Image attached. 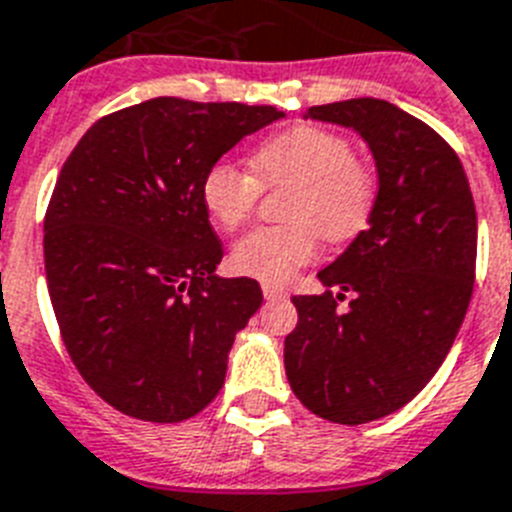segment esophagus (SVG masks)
<instances>
[{"mask_svg":"<svg viewBox=\"0 0 512 512\" xmlns=\"http://www.w3.org/2000/svg\"><path fill=\"white\" fill-rule=\"evenodd\" d=\"M263 294H265V299H286V296H289L283 286H278V283H270V281L263 283Z\"/></svg>","mask_w":512,"mask_h":512,"instance_id":"esophagus-1","label":"esophagus"}]
</instances>
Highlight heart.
<instances>
[{
	"label": "heart",
	"instance_id": "b5f03b06",
	"mask_svg": "<svg viewBox=\"0 0 512 512\" xmlns=\"http://www.w3.org/2000/svg\"><path fill=\"white\" fill-rule=\"evenodd\" d=\"M252 177L229 161L213 163L200 184L208 218L223 231H236L252 216L260 184H294L286 226H260L231 247L236 273L263 281H286L312 263L320 234L346 242L367 226L375 208V179L356 161L354 145L338 132L294 127L268 137L249 156Z\"/></svg>",
	"mask_w": 512,
	"mask_h": 512
}]
</instances>
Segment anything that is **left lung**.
<instances>
[{
	"instance_id": "left-lung-1",
	"label": "left lung",
	"mask_w": 512,
	"mask_h": 512,
	"mask_svg": "<svg viewBox=\"0 0 512 512\" xmlns=\"http://www.w3.org/2000/svg\"><path fill=\"white\" fill-rule=\"evenodd\" d=\"M304 119L356 132L375 158L367 229L317 273L336 294L294 296L299 322L283 343L296 398L354 427L406 406L445 362L474 291L476 208L453 148L393 103L351 98Z\"/></svg>"
}]
</instances>
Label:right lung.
I'll return each mask as SVG.
<instances>
[{
  "instance_id": "add662e5",
  "label": "right lung",
  "mask_w": 512,
  "mask_h": 512,
  "mask_svg": "<svg viewBox=\"0 0 512 512\" xmlns=\"http://www.w3.org/2000/svg\"><path fill=\"white\" fill-rule=\"evenodd\" d=\"M286 114L161 96L98 119L59 171L44 221L46 283L64 346L117 411L171 424L226 380L236 333L263 304L216 273L205 171Z\"/></svg>"
}]
</instances>
